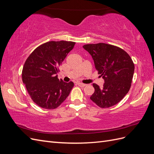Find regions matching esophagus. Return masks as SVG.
Here are the masks:
<instances>
[{
    "mask_svg": "<svg viewBox=\"0 0 154 154\" xmlns=\"http://www.w3.org/2000/svg\"><path fill=\"white\" fill-rule=\"evenodd\" d=\"M77 84L78 85V86H80L81 87H83L86 86V84H84V83H77Z\"/></svg>",
    "mask_w": 154,
    "mask_h": 154,
    "instance_id": "1",
    "label": "esophagus"
}]
</instances>
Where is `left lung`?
I'll use <instances>...</instances> for the list:
<instances>
[{
	"label": "left lung",
	"mask_w": 154,
	"mask_h": 154,
	"mask_svg": "<svg viewBox=\"0 0 154 154\" xmlns=\"http://www.w3.org/2000/svg\"><path fill=\"white\" fill-rule=\"evenodd\" d=\"M94 60L97 74L103 77L102 88L93 83L94 92L90 99L100 108H109L122 100L128 92L134 72V63L122 48L105 43L83 46Z\"/></svg>",
	"instance_id": "8db88e82"
}]
</instances>
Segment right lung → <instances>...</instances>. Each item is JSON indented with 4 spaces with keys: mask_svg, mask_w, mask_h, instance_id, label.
<instances>
[{
    "mask_svg": "<svg viewBox=\"0 0 154 154\" xmlns=\"http://www.w3.org/2000/svg\"><path fill=\"white\" fill-rule=\"evenodd\" d=\"M71 41H49L37 47L26 59L22 82L35 103L42 108L55 109L66 100L74 83L59 80V66L75 45Z\"/></svg>",
    "mask_w": 154,
    "mask_h": 154,
    "instance_id": "add662e5",
    "label": "right lung"
}]
</instances>
